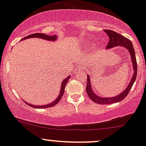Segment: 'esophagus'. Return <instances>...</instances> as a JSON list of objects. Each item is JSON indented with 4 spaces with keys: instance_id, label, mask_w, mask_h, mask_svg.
<instances>
[{
    "instance_id": "obj_1",
    "label": "esophagus",
    "mask_w": 146,
    "mask_h": 146,
    "mask_svg": "<svg viewBox=\"0 0 146 146\" xmlns=\"http://www.w3.org/2000/svg\"><path fill=\"white\" fill-rule=\"evenodd\" d=\"M81 70V68L80 67H76V68H75V70H74V72H75V74L76 73H78L79 72H80Z\"/></svg>"
}]
</instances>
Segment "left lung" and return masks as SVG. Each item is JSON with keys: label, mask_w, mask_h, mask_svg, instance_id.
Segmentation results:
<instances>
[{"label": "left lung", "mask_w": 146, "mask_h": 146, "mask_svg": "<svg viewBox=\"0 0 146 146\" xmlns=\"http://www.w3.org/2000/svg\"><path fill=\"white\" fill-rule=\"evenodd\" d=\"M104 32L107 34L109 37V42L108 43L107 46H106V48L109 49V48L115 47V46H122L128 50L130 56H131V62H132V70L134 71V74H133L131 81H130L129 84H128L127 87L125 88V90L120 94H119L118 95L113 97V98H102V97H100L99 95H97L92 90L90 76L88 75L87 86H86V92H87L88 95V97L92 101L99 104H113V103L118 102L123 100L129 94L130 90H131V87H132L133 84H134V81H135L136 79V76H137V63H136L134 48L133 47V44L130 41L129 39L126 38L124 36L120 35L119 33L115 32V31H111V30H104Z\"/></svg>", "instance_id": "left-lung-1"}]
</instances>
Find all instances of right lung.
I'll return each instance as SVG.
<instances>
[{"instance_id": "obj_1", "label": "right lung", "mask_w": 146, "mask_h": 146, "mask_svg": "<svg viewBox=\"0 0 146 146\" xmlns=\"http://www.w3.org/2000/svg\"><path fill=\"white\" fill-rule=\"evenodd\" d=\"M33 37H37V38H41L43 39V40H48V41H55L57 39V36L56 35H46V34H43V33H34V34H31L29 36H26V37L23 38L22 40H26V39H29V38H33ZM70 78V75L68 76L66 79H65L62 81V84H61V87H60V94L58 95V98L56 99L55 101L53 102L50 103L48 104H46L44 105V106H35V105H33L31 104H29L28 103V105H29L30 106L33 108H36V109H42V108H48V107H51V106H54L56 104H57L58 103L60 102V100L62 98V95H63L64 92H65V86L67 84V81H69V79Z\"/></svg>"}]
</instances>
